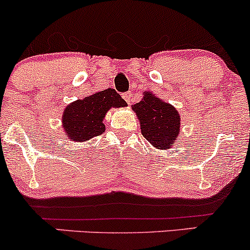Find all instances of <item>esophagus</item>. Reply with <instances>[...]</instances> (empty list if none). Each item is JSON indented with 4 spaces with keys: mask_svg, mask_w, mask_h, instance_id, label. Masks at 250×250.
I'll list each match as a JSON object with an SVG mask.
<instances>
[{
    "mask_svg": "<svg viewBox=\"0 0 250 250\" xmlns=\"http://www.w3.org/2000/svg\"><path fill=\"white\" fill-rule=\"evenodd\" d=\"M123 98H125V102L128 103V105H131V103L134 102V96H133V94H131L130 91L127 92V94L123 95Z\"/></svg>",
    "mask_w": 250,
    "mask_h": 250,
    "instance_id": "34e87169",
    "label": "esophagus"
}]
</instances>
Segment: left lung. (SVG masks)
<instances>
[{
    "instance_id": "obj_1",
    "label": "left lung",
    "mask_w": 250,
    "mask_h": 250,
    "mask_svg": "<svg viewBox=\"0 0 250 250\" xmlns=\"http://www.w3.org/2000/svg\"><path fill=\"white\" fill-rule=\"evenodd\" d=\"M139 103L131 105L138 116L144 138L158 149L167 150L177 144L180 131V115L172 104L152 91H144Z\"/></svg>"
}]
</instances>
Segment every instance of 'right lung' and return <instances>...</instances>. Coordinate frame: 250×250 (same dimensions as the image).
I'll return each mask as SVG.
<instances>
[{
  "label": "right lung",
  "instance_id": "right-lung-1",
  "mask_svg": "<svg viewBox=\"0 0 250 250\" xmlns=\"http://www.w3.org/2000/svg\"><path fill=\"white\" fill-rule=\"evenodd\" d=\"M127 103L114 89H105L77 100L64 109L62 127L70 141L84 142L105 130L103 120L111 108H125Z\"/></svg>",
  "mask_w": 250,
  "mask_h": 250
}]
</instances>
